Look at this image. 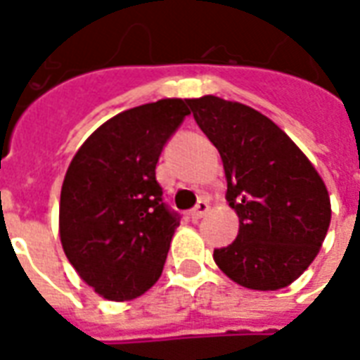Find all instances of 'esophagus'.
<instances>
[{
	"instance_id": "obj_1",
	"label": "esophagus",
	"mask_w": 360,
	"mask_h": 360,
	"mask_svg": "<svg viewBox=\"0 0 360 360\" xmlns=\"http://www.w3.org/2000/svg\"><path fill=\"white\" fill-rule=\"evenodd\" d=\"M208 210H210V202H208V200H198V204L191 210V218L196 221V219L204 218V216L208 214Z\"/></svg>"
}]
</instances>
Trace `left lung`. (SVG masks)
<instances>
[{"label":"left lung","mask_w":360,"mask_h":360,"mask_svg":"<svg viewBox=\"0 0 360 360\" xmlns=\"http://www.w3.org/2000/svg\"><path fill=\"white\" fill-rule=\"evenodd\" d=\"M195 121L218 148L226 198L239 233L214 260L235 283L276 291L316 258L332 206L324 181L301 148L260 111L218 96L188 100Z\"/></svg>","instance_id":"left-lung-1"}]
</instances>
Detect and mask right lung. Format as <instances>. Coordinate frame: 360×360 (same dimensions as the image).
<instances>
[{"mask_svg": "<svg viewBox=\"0 0 360 360\" xmlns=\"http://www.w3.org/2000/svg\"><path fill=\"white\" fill-rule=\"evenodd\" d=\"M164 98L121 111L84 141L67 167L59 237L81 279L108 301L146 293L164 270L179 216L162 200L156 164L191 111Z\"/></svg>", "mask_w": 360, "mask_h": 360, "instance_id": "obj_1", "label": "right lung"}]
</instances>
